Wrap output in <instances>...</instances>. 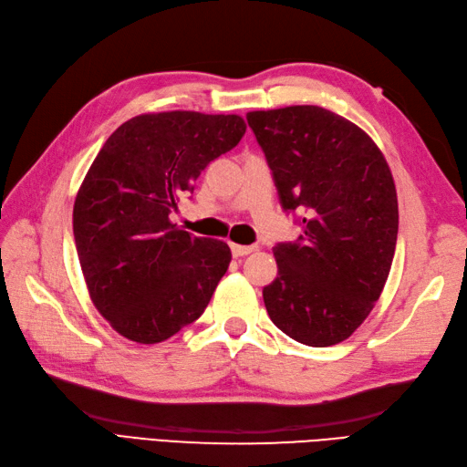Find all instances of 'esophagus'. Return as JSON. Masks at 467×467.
<instances>
[{"label": "esophagus", "instance_id": "esophagus-1", "mask_svg": "<svg viewBox=\"0 0 467 467\" xmlns=\"http://www.w3.org/2000/svg\"><path fill=\"white\" fill-rule=\"evenodd\" d=\"M231 251L234 256H246L256 251V246H246V244H236V243H231Z\"/></svg>", "mask_w": 467, "mask_h": 467}]
</instances>
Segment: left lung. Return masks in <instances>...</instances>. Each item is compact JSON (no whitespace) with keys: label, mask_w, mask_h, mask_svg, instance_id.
Listing matches in <instances>:
<instances>
[{"label":"left lung","mask_w":467,"mask_h":467,"mask_svg":"<svg viewBox=\"0 0 467 467\" xmlns=\"http://www.w3.org/2000/svg\"><path fill=\"white\" fill-rule=\"evenodd\" d=\"M285 211L301 208L303 234L275 246L276 279L263 289L271 321L311 347L357 331L381 296L398 243V192L379 146L319 106L246 114Z\"/></svg>","instance_id":"8db88e82"}]
</instances>
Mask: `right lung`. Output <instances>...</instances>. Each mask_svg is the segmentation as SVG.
<instances>
[{
  "label": "right lung",
  "mask_w": 467,
  "mask_h": 467,
  "mask_svg": "<svg viewBox=\"0 0 467 467\" xmlns=\"http://www.w3.org/2000/svg\"><path fill=\"white\" fill-rule=\"evenodd\" d=\"M244 130L239 114L148 112L94 158L76 194L74 239L94 306L126 339L162 343L204 313L231 249L168 214Z\"/></svg>",
  "instance_id": "obj_1"
}]
</instances>
